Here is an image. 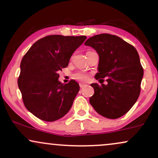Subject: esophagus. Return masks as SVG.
Returning <instances> with one entry per match:
<instances>
[{"label":"esophagus","mask_w":158,"mask_h":158,"mask_svg":"<svg viewBox=\"0 0 158 158\" xmlns=\"http://www.w3.org/2000/svg\"><path fill=\"white\" fill-rule=\"evenodd\" d=\"M79 86H80L81 88H85V86H87V85L85 84H82V83H80V84H79Z\"/></svg>","instance_id":"esophagus-1"}]
</instances>
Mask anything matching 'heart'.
Instances as JSON below:
<instances>
[{
  "label": "heart",
  "mask_w": 158,
  "mask_h": 158,
  "mask_svg": "<svg viewBox=\"0 0 158 158\" xmlns=\"http://www.w3.org/2000/svg\"><path fill=\"white\" fill-rule=\"evenodd\" d=\"M73 78L74 79H77V81L85 82L89 79V75L88 73L82 71H79L73 74Z\"/></svg>",
  "instance_id": "obj_1"
}]
</instances>
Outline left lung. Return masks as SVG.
Returning a JSON list of instances; mask_svg holds the SVG:
<instances>
[{"label":"left lung","instance_id":"1","mask_svg":"<svg viewBox=\"0 0 158 158\" xmlns=\"http://www.w3.org/2000/svg\"><path fill=\"white\" fill-rule=\"evenodd\" d=\"M85 45L93 48L99 56L95 78L101 85H90L94 89L90 105L106 118H119L131 109L140 93L143 68L138 52L121 38L108 33L92 36ZM104 77L106 85L102 84Z\"/></svg>","mask_w":158,"mask_h":158}]
</instances>
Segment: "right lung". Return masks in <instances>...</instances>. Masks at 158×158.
<instances>
[{
    "label": "right lung",
    "instance_id": "add662e5",
    "mask_svg": "<svg viewBox=\"0 0 158 158\" xmlns=\"http://www.w3.org/2000/svg\"><path fill=\"white\" fill-rule=\"evenodd\" d=\"M86 36L48 35L38 40L23 56L18 85L27 110L41 120L53 122L69 111L79 90L75 80L59 81L72 54Z\"/></svg>",
    "mask_w": 158,
    "mask_h": 158
}]
</instances>
